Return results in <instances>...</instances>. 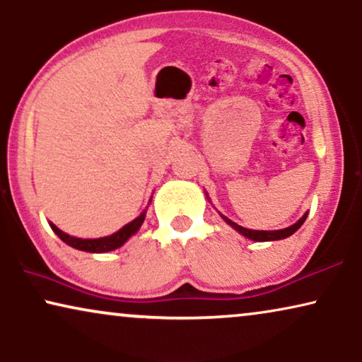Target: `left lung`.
<instances>
[{"label": "left lung", "instance_id": "8db88e82", "mask_svg": "<svg viewBox=\"0 0 362 362\" xmlns=\"http://www.w3.org/2000/svg\"><path fill=\"white\" fill-rule=\"evenodd\" d=\"M306 216H308V214L303 215V218L298 220L295 225L288 226V228H283V230H274V231H263V230H262V231H259V230H248V228H243V226L237 225V223H235V221L228 220V218H226V216H223V218L226 220V223L233 226V228L237 230L238 233H242L243 237H247V238H250V240H253V242H269V240H283V238L290 237V235L295 233V231H296L298 228H300V226H301L303 223H305Z\"/></svg>", "mask_w": 362, "mask_h": 362}]
</instances>
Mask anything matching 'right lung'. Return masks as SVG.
<instances>
[{"instance_id": "add662e5", "label": "right lung", "mask_w": 362, "mask_h": 362, "mask_svg": "<svg viewBox=\"0 0 362 362\" xmlns=\"http://www.w3.org/2000/svg\"><path fill=\"white\" fill-rule=\"evenodd\" d=\"M144 218H146V211L139 215L136 220H132L131 223L124 225L119 231H115V233L109 235V237L94 238V240H83V238L71 237V235H67V233H64V231H61L56 225H52V223H51V228L57 235V237L62 240V242L67 243L72 248L83 250V252H89V253H105V252H112V250L122 247V245L127 242V240L131 238L139 228H141Z\"/></svg>"}]
</instances>
